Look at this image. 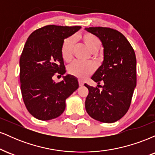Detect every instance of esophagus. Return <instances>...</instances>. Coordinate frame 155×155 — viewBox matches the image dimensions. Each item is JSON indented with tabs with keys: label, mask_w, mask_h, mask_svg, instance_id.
Segmentation results:
<instances>
[{
	"label": "esophagus",
	"mask_w": 155,
	"mask_h": 155,
	"mask_svg": "<svg viewBox=\"0 0 155 155\" xmlns=\"http://www.w3.org/2000/svg\"><path fill=\"white\" fill-rule=\"evenodd\" d=\"M79 85L80 87H81V86H83L84 85V82L82 81H81V80H79Z\"/></svg>",
	"instance_id": "1"
}]
</instances>
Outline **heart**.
Wrapping results in <instances>:
<instances>
[{
  "label": "heart",
  "mask_w": 155,
  "mask_h": 155,
  "mask_svg": "<svg viewBox=\"0 0 155 155\" xmlns=\"http://www.w3.org/2000/svg\"><path fill=\"white\" fill-rule=\"evenodd\" d=\"M79 39L88 48L94 56L101 47V41L97 35L91 33H84L79 36ZM74 49V40L72 37L65 38L61 46V56L65 62L69 63L73 59ZM95 71V67L92 63H81L74 62L68 66V73L77 79L83 80L91 76Z\"/></svg>",
  "instance_id": "obj_1"
}]
</instances>
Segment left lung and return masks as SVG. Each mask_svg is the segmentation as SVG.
<instances>
[{"label":"left lung","mask_w":155,"mask_h":155,"mask_svg":"<svg viewBox=\"0 0 155 155\" xmlns=\"http://www.w3.org/2000/svg\"><path fill=\"white\" fill-rule=\"evenodd\" d=\"M86 30L102 41L104 60L91 78L98 84L97 87L84 84L89 90L85 108L92 118L111 123L120 120L130 106L136 86V54L125 36L117 30L106 27H90Z\"/></svg>","instance_id":"obj_1"}]
</instances>
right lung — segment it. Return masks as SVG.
<instances>
[{
    "mask_svg": "<svg viewBox=\"0 0 155 155\" xmlns=\"http://www.w3.org/2000/svg\"><path fill=\"white\" fill-rule=\"evenodd\" d=\"M80 28L49 25L33 31L25 44L19 59L21 92L28 111L38 120H49L61 115L66 98L79 87L72 76L67 75L59 82L52 77L66 72L61 46L64 39Z\"/></svg>",
    "mask_w": 155,
    "mask_h": 155,
    "instance_id": "right-lung-1",
    "label": "right lung"
}]
</instances>
